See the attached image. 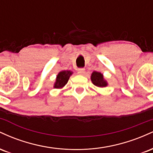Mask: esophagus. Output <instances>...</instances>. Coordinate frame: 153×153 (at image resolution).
Masks as SVG:
<instances>
[{"mask_svg": "<svg viewBox=\"0 0 153 153\" xmlns=\"http://www.w3.org/2000/svg\"><path fill=\"white\" fill-rule=\"evenodd\" d=\"M85 71L84 68H80V69L78 70V74L80 75H82L85 74Z\"/></svg>", "mask_w": 153, "mask_h": 153, "instance_id": "obj_1", "label": "esophagus"}]
</instances>
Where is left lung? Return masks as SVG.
Instances as JSON below:
<instances>
[{
    "label": "left lung",
    "mask_w": 153,
    "mask_h": 153,
    "mask_svg": "<svg viewBox=\"0 0 153 153\" xmlns=\"http://www.w3.org/2000/svg\"><path fill=\"white\" fill-rule=\"evenodd\" d=\"M91 80L93 84L97 87L104 88L108 85V82L103 78V75L100 72H93L91 75Z\"/></svg>",
    "instance_id": "obj_1"
}]
</instances>
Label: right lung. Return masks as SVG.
<instances>
[{"label": "right lung", "instance_id": "right-lung-1", "mask_svg": "<svg viewBox=\"0 0 153 153\" xmlns=\"http://www.w3.org/2000/svg\"><path fill=\"white\" fill-rule=\"evenodd\" d=\"M73 73V71H62L59 72L56 77L53 87L57 89L62 88L68 83V80Z\"/></svg>", "mask_w": 153, "mask_h": 153}]
</instances>
